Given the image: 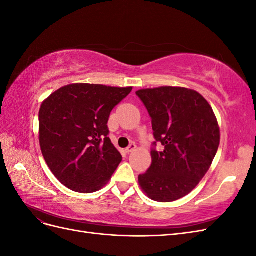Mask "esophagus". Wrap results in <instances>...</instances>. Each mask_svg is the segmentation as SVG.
Wrapping results in <instances>:
<instances>
[{
	"label": "esophagus",
	"mask_w": 256,
	"mask_h": 256,
	"mask_svg": "<svg viewBox=\"0 0 256 256\" xmlns=\"http://www.w3.org/2000/svg\"><path fill=\"white\" fill-rule=\"evenodd\" d=\"M136 148V145L134 144V143H131V144L127 147V148H126V152H132Z\"/></svg>",
	"instance_id": "34e87169"
}]
</instances>
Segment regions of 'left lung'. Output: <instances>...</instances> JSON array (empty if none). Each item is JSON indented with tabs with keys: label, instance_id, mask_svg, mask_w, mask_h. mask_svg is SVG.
<instances>
[{
	"label": "left lung",
	"instance_id": "obj_1",
	"mask_svg": "<svg viewBox=\"0 0 256 256\" xmlns=\"http://www.w3.org/2000/svg\"><path fill=\"white\" fill-rule=\"evenodd\" d=\"M152 118L156 142L152 164L138 175L150 198L168 203L194 189L210 168L220 144V128L212 108L198 92L161 86L136 92Z\"/></svg>",
	"mask_w": 256,
	"mask_h": 256
}]
</instances>
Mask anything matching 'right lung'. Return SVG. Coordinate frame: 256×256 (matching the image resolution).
Segmentation results:
<instances>
[{
    "instance_id": "right-lung-1",
    "label": "right lung",
    "mask_w": 256,
    "mask_h": 256,
    "mask_svg": "<svg viewBox=\"0 0 256 256\" xmlns=\"http://www.w3.org/2000/svg\"><path fill=\"white\" fill-rule=\"evenodd\" d=\"M132 88L74 83L56 90L40 109V144L53 175L72 191L102 189L122 161L108 128L111 111Z\"/></svg>"
}]
</instances>
